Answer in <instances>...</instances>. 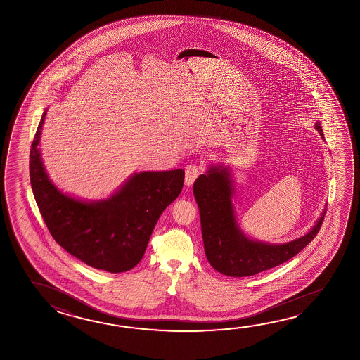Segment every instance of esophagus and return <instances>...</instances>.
<instances>
[{"mask_svg":"<svg viewBox=\"0 0 360 360\" xmlns=\"http://www.w3.org/2000/svg\"><path fill=\"white\" fill-rule=\"evenodd\" d=\"M201 168L195 163H191V165L186 167V178H184V183L186 186H192L193 182L195 181V178L198 177L201 174Z\"/></svg>","mask_w":360,"mask_h":360,"instance_id":"obj_1","label":"esophagus"}]
</instances>
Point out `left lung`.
<instances>
[{
    "mask_svg": "<svg viewBox=\"0 0 360 360\" xmlns=\"http://www.w3.org/2000/svg\"><path fill=\"white\" fill-rule=\"evenodd\" d=\"M316 130L323 139L320 121ZM193 195L200 208L202 238L208 263L229 277H248L282 264L293 258L315 239L326 211L315 226L302 238L285 244H266L246 238L233 214V186L230 172L224 167H211L193 184Z\"/></svg>",
    "mask_w": 360,
    "mask_h": 360,
    "instance_id": "left-lung-1",
    "label": "left lung"
}]
</instances>
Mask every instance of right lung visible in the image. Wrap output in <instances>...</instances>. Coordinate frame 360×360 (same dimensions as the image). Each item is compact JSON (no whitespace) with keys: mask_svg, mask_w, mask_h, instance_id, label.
I'll return each instance as SVG.
<instances>
[{"mask_svg":"<svg viewBox=\"0 0 360 360\" xmlns=\"http://www.w3.org/2000/svg\"><path fill=\"white\" fill-rule=\"evenodd\" d=\"M45 111L30 149V182L49 233L73 257L96 269L130 271L144 257L153 229L183 188L184 171L140 172L115 195L83 202L64 195L49 181L39 141Z\"/></svg>","mask_w":360,"mask_h":360,"instance_id":"add662e5","label":"right lung"}]
</instances>
